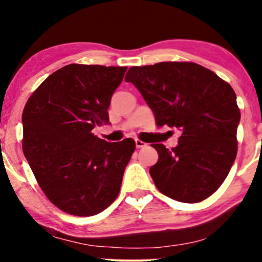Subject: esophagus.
Returning a JSON list of instances; mask_svg holds the SVG:
<instances>
[{
  "mask_svg": "<svg viewBox=\"0 0 262 262\" xmlns=\"http://www.w3.org/2000/svg\"><path fill=\"white\" fill-rule=\"evenodd\" d=\"M146 145L148 144L143 141H141V139H136V146H137V148H144V146H146Z\"/></svg>",
  "mask_w": 262,
  "mask_h": 262,
  "instance_id": "obj_1",
  "label": "esophagus"
}]
</instances>
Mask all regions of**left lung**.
<instances>
[{
	"instance_id": "8db88e82",
	"label": "left lung",
	"mask_w": 262,
	"mask_h": 262,
	"mask_svg": "<svg viewBox=\"0 0 262 262\" xmlns=\"http://www.w3.org/2000/svg\"><path fill=\"white\" fill-rule=\"evenodd\" d=\"M125 80L141 92L157 126L182 132L177 148L152 144L159 161L150 168V175L157 189L189 204L212 195L237 154L241 113L231 85L193 62L132 67Z\"/></svg>"
}]
</instances>
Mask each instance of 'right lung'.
Returning <instances> with one entry per match:
<instances>
[{"mask_svg": "<svg viewBox=\"0 0 262 262\" xmlns=\"http://www.w3.org/2000/svg\"><path fill=\"white\" fill-rule=\"evenodd\" d=\"M126 70L69 64L50 75L25 105V157L41 191L63 212L94 216L119 194L136 143L106 142L93 128L110 121L111 98Z\"/></svg>", "mask_w": 262, "mask_h": 262, "instance_id": "add662e5", "label": "right lung"}]
</instances>
